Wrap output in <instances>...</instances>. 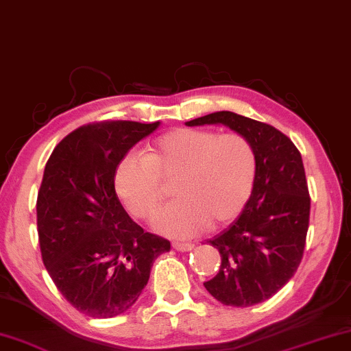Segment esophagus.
Instances as JSON below:
<instances>
[{
  "mask_svg": "<svg viewBox=\"0 0 351 351\" xmlns=\"http://www.w3.org/2000/svg\"><path fill=\"white\" fill-rule=\"evenodd\" d=\"M172 247H174L177 252H190L195 245L188 242H172Z\"/></svg>",
  "mask_w": 351,
  "mask_h": 351,
  "instance_id": "1",
  "label": "esophagus"
}]
</instances>
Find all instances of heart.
<instances>
[{"instance_id":"heart-1","label":"heart","mask_w":351,"mask_h":351,"mask_svg":"<svg viewBox=\"0 0 351 351\" xmlns=\"http://www.w3.org/2000/svg\"><path fill=\"white\" fill-rule=\"evenodd\" d=\"M258 158L241 133L177 128L145 149L144 158L126 155L117 165V196L134 217L154 220L165 201L163 184L179 197L156 218V230L186 239L207 225L228 223L242 212L256 180Z\"/></svg>"}]
</instances>
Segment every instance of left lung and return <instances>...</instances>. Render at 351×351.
Returning a JSON list of instances; mask_svg holds the SVG:
<instances>
[{
	"label": "left lung",
	"instance_id": "8db88e82",
	"mask_svg": "<svg viewBox=\"0 0 351 351\" xmlns=\"http://www.w3.org/2000/svg\"><path fill=\"white\" fill-rule=\"evenodd\" d=\"M226 125L256 150L252 196L230 228L209 241L220 252L218 274L204 287L225 306L250 307L272 298L301 264L311 218L302 158L291 139L272 125L230 110L186 121Z\"/></svg>",
	"mask_w": 351,
	"mask_h": 351
}]
</instances>
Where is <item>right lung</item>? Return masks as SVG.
Segmentation results:
<instances>
[{"label":"right lung","mask_w":351,"mask_h":351,"mask_svg":"<svg viewBox=\"0 0 351 351\" xmlns=\"http://www.w3.org/2000/svg\"><path fill=\"white\" fill-rule=\"evenodd\" d=\"M160 121L103 120L80 126L55 147L36 201L40 255L55 287L93 318L138 301L154 261L171 242L131 220L115 193L117 165Z\"/></svg>","instance_id":"add662e5"}]
</instances>
